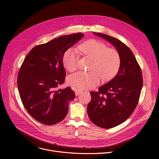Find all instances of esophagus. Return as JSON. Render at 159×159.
Masks as SVG:
<instances>
[{"mask_svg": "<svg viewBox=\"0 0 159 159\" xmlns=\"http://www.w3.org/2000/svg\"><path fill=\"white\" fill-rule=\"evenodd\" d=\"M82 91H83V90H82V89H75V95H76V96L79 95Z\"/></svg>", "mask_w": 159, "mask_h": 159, "instance_id": "obj_1", "label": "esophagus"}]
</instances>
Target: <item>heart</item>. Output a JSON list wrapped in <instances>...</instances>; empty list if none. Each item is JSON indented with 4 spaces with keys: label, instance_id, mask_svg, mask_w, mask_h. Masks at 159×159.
<instances>
[{
    "label": "heart",
    "instance_id": "heart-1",
    "mask_svg": "<svg viewBox=\"0 0 159 159\" xmlns=\"http://www.w3.org/2000/svg\"><path fill=\"white\" fill-rule=\"evenodd\" d=\"M79 50L85 56L93 59L89 72L80 71L68 77V83L77 89L93 88L100 82L101 77L110 80L119 71L121 57L119 52L98 40L87 41L79 46ZM79 53L77 48L70 47L63 53V66L70 72L75 70L78 66Z\"/></svg>",
    "mask_w": 159,
    "mask_h": 159
}]
</instances>
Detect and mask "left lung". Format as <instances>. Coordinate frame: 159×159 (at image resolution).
<instances>
[{
    "mask_svg": "<svg viewBox=\"0 0 159 159\" xmlns=\"http://www.w3.org/2000/svg\"><path fill=\"white\" fill-rule=\"evenodd\" d=\"M94 34L111 43L121 57L117 75L98 92L90 93L91 100L87 105L90 121L99 127L111 128L125 121L137 107L143 85L142 70L125 44L109 35Z\"/></svg>",
    "mask_w": 159,
    "mask_h": 159,
    "instance_id": "8db88e82",
    "label": "left lung"
}]
</instances>
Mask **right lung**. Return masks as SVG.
<instances>
[{
	"instance_id": "add662e5",
	"label": "right lung",
	"mask_w": 159,
	"mask_h": 159,
	"mask_svg": "<svg viewBox=\"0 0 159 159\" xmlns=\"http://www.w3.org/2000/svg\"><path fill=\"white\" fill-rule=\"evenodd\" d=\"M84 36L80 33L61 36L37 45L27 55L17 77L19 93L24 107L36 121L46 125L61 121L75 94L70 87L57 90L66 72L64 52Z\"/></svg>"
}]
</instances>
